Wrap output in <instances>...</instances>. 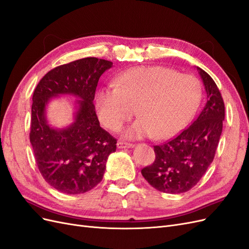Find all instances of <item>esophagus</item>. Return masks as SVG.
<instances>
[{"mask_svg":"<svg viewBox=\"0 0 249 249\" xmlns=\"http://www.w3.org/2000/svg\"><path fill=\"white\" fill-rule=\"evenodd\" d=\"M117 147L118 148H131V147H134V144H132V143L119 141V142H117Z\"/></svg>","mask_w":249,"mask_h":249,"instance_id":"esophagus-1","label":"esophagus"}]
</instances>
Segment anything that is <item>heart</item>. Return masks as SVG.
<instances>
[{"label": "heart", "mask_w": 249, "mask_h": 249, "mask_svg": "<svg viewBox=\"0 0 249 249\" xmlns=\"http://www.w3.org/2000/svg\"><path fill=\"white\" fill-rule=\"evenodd\" d=\"M200 94L199 82L190 74L164 66H137L117 73L113 84L96 89L94 110L105 127L117 131L131 117V104H137L139 117L126 127L124 137L165 139L189 123Z\"/></svg>", "instance_id": "b5f03b06"}]
</instances>
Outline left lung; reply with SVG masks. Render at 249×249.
Masks as SVG:
<instances>
[{
    "label": "left lung",
    "instance_id": "obj_1",
    "mask_svg": "<svg viewBox=\"0 0 249 249\" xmlns=\"http://www.w3.org/2000/svg\"><path fill=\"white\" fill-rule=\"evenodd\" d=\"M208 96L194 123L177 137L154 146V163L141 170L155 189L165 193H184L196 185L213 162L222 133L224 103L214 80L197 67Z\"/></svg>",
    "mask_w": 249,
    "mask_h": 249
}]
</instances>
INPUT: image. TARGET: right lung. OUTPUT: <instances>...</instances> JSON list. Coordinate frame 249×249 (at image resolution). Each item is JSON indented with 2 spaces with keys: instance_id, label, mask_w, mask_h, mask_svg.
I'll return each mask as SVG.
<instances>
[{
  "instance_id": "1",
  "label": "right lung",
  "mask_w": 249,
  "mask_h": 249,
  "mask_svg": "<svg viewBox=\"0 0 249 249\" xmlns=\"http://www.w3.org/2000/svg\"><path fill=\"white\" fill-rule=\"evenodd\" d=\"M112 65L94 57L79 59L50 71L34 90L30 142L41 176L62 193H85L101 183L108 157L116 150V139L100 126L93 105L97 83ZM66 94L78 99L73 123L53 128L46 106Z\"/></svg>"
}]
</instances>
